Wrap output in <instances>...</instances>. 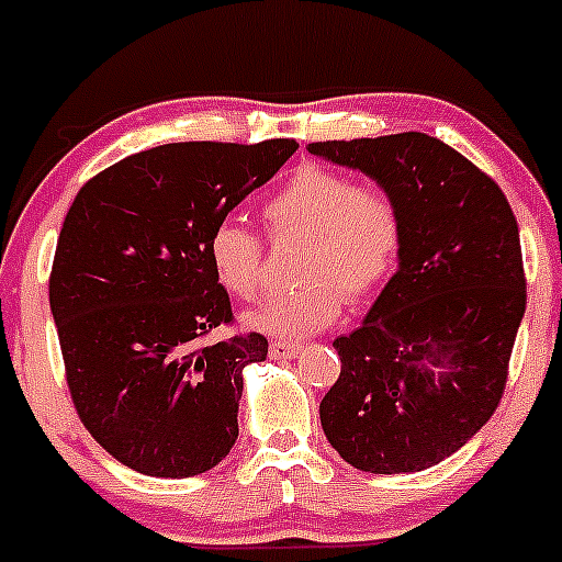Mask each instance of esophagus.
Returning a JSON list of instances; mask_svg holds the SVG:
<instances>
[{
	"mask_svg": "<svg viewBox=\"0 0 562 562\" xmlns=\"http://www.w3.org/2000/svg\"><path fill=\"white\" fill-rule=\"evenodd\" d=\"M304 350L302 342H288V339H271L269 353L271 359H296Z\"/></svg>",
	"mask_w": 562,
	"mask_h": 562,
	"instance_id": "obj_1",
	"label": "esophagus"
}]
</instances>
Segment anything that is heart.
I'll return each mask as SVG.
<instances>
[{
  "label": "heart",
  "mask_w": 562,
  "mask_h": 562,
  "mask_svg": "<svg viewBox=\"0 0 562 562\" xmlns=\"http://www.w3.org/2000/svg\"><path fill=\"white\" fill-rule=\"evenodd\" d=\"M266 234H302L296 249L299 280L266 296L247 323L258 331L304 337L326 328L342 302H361L383 285L402 252V209L381 184H356L334 168H293L260 203ZM214 280L234 299L249 302L263 285V239L223 217L206 241Z\"/></svg>",
  "instance_id": "b5f03b06"
}]
</instances>
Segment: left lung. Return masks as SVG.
<instances>
[{
	"label": "left lung",
	"mask_w": 562,
	"mask_h": 562,
	"mask_svg": "<svg viewBox=\"0 0 562 562\" xmlns=\"http://www.w3.org/2000/svg\"><path fill=\"white\" fill-rule=\"evenodd\" d=\"M307 149L402 209L400 269L364 323L334 339L342 370L321 402L323 432L367 473L427 470L501 405L527 304L517 217L490 176L427 133Z\"/></svg>",
	"instance_id": "obj_1"
}]
</instances>
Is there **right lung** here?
Returning a JSON list of instances; mask_svg holds the SVG:
<instances>
[{"instance_id": "1", "label": "right lung", "mask_w": 562, "mask_h": 562, "mask_svg": "<svg viewBox=\"0 0 562 562\" xmlns=\"http://www.w3.org/2000/svg\"><path fill=\"white\" fill-rule=\"evenodd\" d=\"M296 140H187L138 151L78 190L50 266L48 299L78 418L127 468L187 479L239 438L241 370L269 342L234 323L214 280V225L266 184Z\"/></svg>"}]
</instances>
